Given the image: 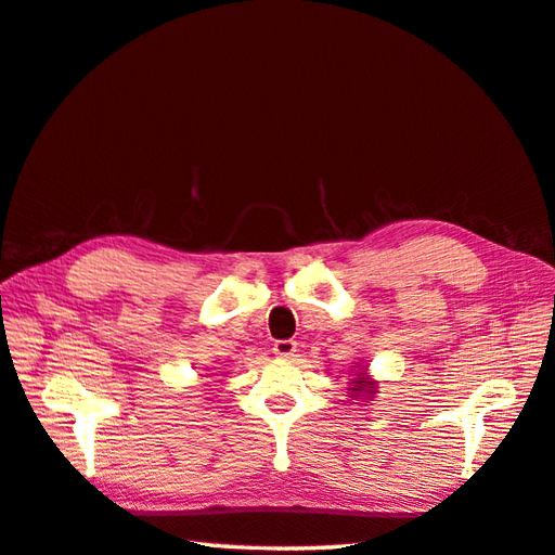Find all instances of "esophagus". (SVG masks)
<instances>
[{
	"instance_id": "34e87169",
	"label": "esophagus",
	"mask_w": 555,
	"mask_h": 555,
	"mask_svg": "<svg viewBox=\"0 0 555 555\" xmlns=\"http://www.w3.org/2000/svg\"><path fill=\"white\" fill-rule=\"evenodd\" d=\"M273 354H278L280 359H292L294 354H297V343H294V340H278L273 345Z\"/></svg>"
}]
</instances>
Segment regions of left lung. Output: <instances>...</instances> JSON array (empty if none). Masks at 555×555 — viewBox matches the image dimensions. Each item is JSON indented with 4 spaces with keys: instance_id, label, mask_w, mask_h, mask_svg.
<instances>
[{
    "instance_id": "1",
    "label": "left lung",
    "mask_w": 555,
    "mask_h": 555,
    "mask_svg": "<svg viewBox=\"0 0 555 555\" xmlns=\"http://www.w3.org/2000/svg\"><path fill=\"white\" fill-rule=\"evenodd\" d=\"M352 383H354V388H349V390H352L354 398H357V395H361V398H371V395L376 392V383H373L371 378H366L364 371L357 373V378H354ZM361 398H359V400H361Z\"/></svg>"
}]
</instances>
